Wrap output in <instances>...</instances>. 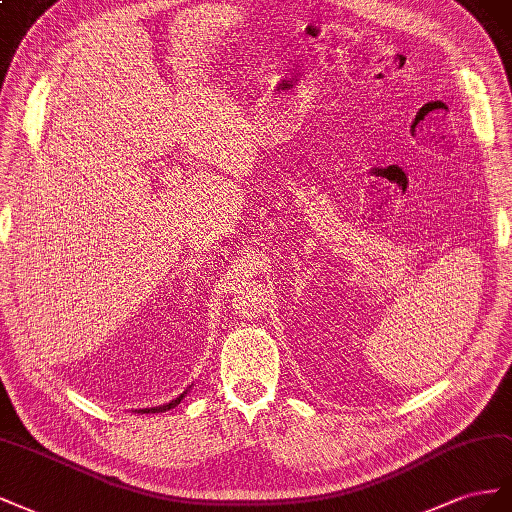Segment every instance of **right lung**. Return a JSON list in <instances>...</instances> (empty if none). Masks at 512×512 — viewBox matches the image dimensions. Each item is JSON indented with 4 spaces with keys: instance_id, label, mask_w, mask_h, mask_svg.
Wrapping results in <instances>:
<instances>
[{
    "instance_id": "add662e5",
    "label": "right lung",
    "mask_w": 512,
    "mask_h": 512,
    "mask_svg": "<svg viewBox=\"0 0 512 512\" xmlns=\"http://www.w3.org/2000/svg\"><path fill=\"white\" fill-rule=\"evenodd\" d=\"M188 390H191V386H188L182 394H180V397H175L173 401H169V403H165V405H158V407H145V410H139L141 414H158V412H167V410H171V407H175V405H180V401L186 397V394H188Z\"/></svg>"
}]
</instances>
